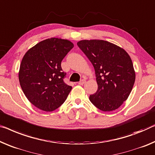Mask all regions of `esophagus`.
<instances>
[{"label": "esophagus", "instance_id": "34e87169", "mask_svg": "<svg viewBox=\"0 0 155 155\" xmlns=\"http://www.w3.org/2000/svg\"><path fill=\"white\" fill-rule=\"evenodd\" d=\"M85 81H85V79H82L81 81H80L79 82H78V84H79V85H84V84H85Z\"/></svg>", "mask_w": 155, "mask_h": 155}]
</instances>
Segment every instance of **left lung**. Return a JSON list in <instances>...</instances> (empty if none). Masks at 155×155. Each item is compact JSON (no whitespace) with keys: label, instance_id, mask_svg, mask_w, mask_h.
Instances as JSON below:
<instances>
[{"label":"left lung","instance_id":"left-lung-1","mask_svg":"<svg viewBox=\"0 0 155 155\" xmlns=\"http://www.w3.org/2000/svg\"><path fill=\"white\" fill-rule=\"evenodd\" d=\"M94 68L98 89L90 100L102 111H112L127 100L135 82L132 61L124 48L102 40L77 42Z\"/></svg>","mask_w":155,"mask_h":155}]
</instances>
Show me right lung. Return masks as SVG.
Returning a JSON list of instances; mask_svg holds the SVG:
<instances>
[{
  "label": "right lung",
  "mask_w": 155,
  "mask_h": 155,
  "mask_svg": "<svg viewBox=\"0 0 155 155\" xmlns=\"http://www.w3.org/2000/svg\"><path fill=\"white\" fill-rule=\"evenodd\" d=\"M74 47L68 40L51 38L31 47L23 57L18 71L20 85L26 98L44 111L63 104L71 86L63 81L61 62Z\"/></svg>",
  "instance_id": "add662e5"
}]
</instances>
